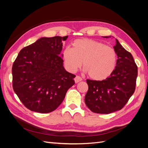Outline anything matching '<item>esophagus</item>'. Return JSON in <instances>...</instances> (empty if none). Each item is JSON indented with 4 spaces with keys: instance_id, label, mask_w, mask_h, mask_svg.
<instances>
[{
    "instance_id": "34e87169",
    "label": "esophagus",
    "mask_w": 148,
    "mask_h": 148,
    "mask_svg": "<svg viewBox=\"0 0 148 148\" xmlns=\"http://www.w3.org/2000/svg\"><path fill=\"white\" fill-rule=\"evenodd\" d=\"M81 81H82V78L80 77H79V76H77V77L75 78V82L76 83H78V82Z\"/></svg>"
}]
</instances>
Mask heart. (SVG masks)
Instances as JSON below:
<instances>
[{"label":"heart","mask_w":148,"mask_h":148,"mask_svg":"<svg viewBox=\"0 0 148 148\" xmlns=\"http://www.w3.org/2000/svg\"><path fill=\"white\" fill-rule=\"evenodd\" d=\"M62 53L64 64L71 72L82 66L91 78L101 81L112 73L117 61L115 51L104 43L91 39H79Z\"/></svg>","instance_id":"heart-1"}]
</instances>
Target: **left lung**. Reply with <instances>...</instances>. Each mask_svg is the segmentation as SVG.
<instances>
[{"mask_svg":"<svg viewBox=\"0 0 148 148\" xmlns=\"http://www.w3.org/2000/svg\"><path fill=\"white\" fill-rule=\"evenodd\" d=\"M114 49L118 59L110 77L102 81L86 80L88 91L84 101L92 112L107 114L122 109L135 90L138 67L132 55L117 39Z\"/></svg>","mask_w":148,"mask_h":148,"instance_id":"1","label":"left lung"}]
</instances>
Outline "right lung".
I'll return each mask as SVG.
<instances>
[{
    "mask_svg": "<svg viewBox=\"0 0 148 148\" xmlns=\"http://www.w3.org/2000/svg\"><path fill=\"white\" fill-rule=\"evenodd\" d=\"M64 37L41 38L23 48L12 66V85L23 105L31 111L46 114L64 101L76 76L63 66Z\"/></svg>",
    "mask_w": 148,
    "mask_h": 148,
    "instance_id": "obj_1",
    "label": "right lung"
}]
</instances>
